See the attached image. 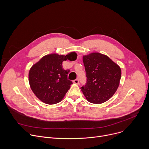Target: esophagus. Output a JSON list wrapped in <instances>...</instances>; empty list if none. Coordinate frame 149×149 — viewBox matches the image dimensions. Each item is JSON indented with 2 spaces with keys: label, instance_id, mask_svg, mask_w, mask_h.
<instances>
[{
  "label": "esophagus",
  "instance_id": "obj_1",
  "mask_svg": "<svg viewBox=\"0 0 149 149\" xmlns=\"http://www.w3.org/2000/svg\"><path fill=\"white\" fill-rule=\"evenodd\" d=\"M74 82L75 84H79V79H78V78L75 79L74 81Z\"/></svg>",
  "mask_w": 149,
  "mask_h": 149
}]
</instances>
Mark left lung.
<instances>
[{"instance_id": "8db88e82", "label": "left lung", "mask_w": 149, "mask_h": 149, "mask_svg": "<svg viewBox=\"0 0 149 149\" xmlns=\"http://www.w3.org/2000/svg\"><path fill=\"white\" fill-rule=\"evenodd\" d=\"M87 82L81 87L87 100L94 104L109 100L117 91L121 75L120 67L107 56L92 53L83 56Z\"/></svg>"}]
</instances>
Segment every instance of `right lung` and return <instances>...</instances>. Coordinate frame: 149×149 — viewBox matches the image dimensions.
Masks as SVG:
<instances>
[{"mask_svg":"<svg viewBox=\"0 0 149 149\" xmlns=\"http://www.w3.org/2000/svg\"><path fill=\"white\" fill-rule=\"evenodd\" d=\"M77 57L75 52L66 56L52 54L44 56L32 66L29 72V82L32 91L40 101L54 104L62 100L72 84L68 79L70 70L63 68L62 62L74 61Z\"/></svg>","mask_w":149,"mask_h":149,"instance_id":"right-lung-1","label":"right lung"}]
</instances>
